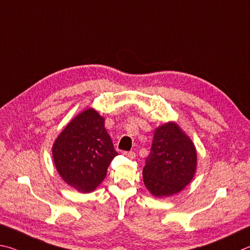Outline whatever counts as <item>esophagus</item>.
I'll use <instances>...</instances> for the list:
<instances>
[{
	"label": "esophagus",
	"mask_w": 250,
	"mask_h": 250,
	"mask_svg": "<svg viewBox=\"0 0 250 250\" xmlns=\"http://www.w3.org/2000/svg\"><path fill=\"white\" fill-rule=\"evenodd\" d=\"M123 155L128 157L129 159H135V157H136V154H135L134 151H124L123 152Z\"/></svg>",
	"instance_id": "34e87169"
}]
</instances>
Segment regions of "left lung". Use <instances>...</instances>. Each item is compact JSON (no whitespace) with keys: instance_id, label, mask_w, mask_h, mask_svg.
Listing matches in <instances>:
<instances>
[{"instance_id":"left-lung-1","label":"left lung","mask_w":250,"mask_h":250,"mask_svg":"<svg viewBox=\"0 0 250 250\" xmlns=\"http://www.w3.org/2000/svg\"><path fill=\"white\" fill-rule=\"evenodd\" d=\"M143 169L144 183L156 198L176 194L191 182L196 170V149L177 123L156 128L150 154Z\"/></svg>"}]
</instances>
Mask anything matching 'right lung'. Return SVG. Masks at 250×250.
I'll use <instances>...</instances> for the list:
<instances>
[{"instance_id":"1","label":"right lung","mask_w":250,"mask_h":250,"mask_svg":"<svg viewBox=\"0 0 250 250\" xmlns=\"http://www.w3.org/2000/svg\"><path fill=\"white\" fill-rule=\"evenodd\" d=\"M104 122L95 109L87 108L65 126L52 146V158L60 177L83 193L96 189L118 155Z\"/></svg>"}]
</instances>
